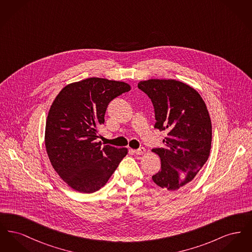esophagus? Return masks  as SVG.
<instances>
[{
  "mask_svg": "<svg viewBox=\"0 0 252 252\" xmlns=\"http://www.w3.org/2000/svg\"><path fill=\"white\" fill-rule=\"evenodd\" d=\"M136 155H143L144 152H145V148L144 147H140L139 149H136L133 151Z\"/></svg>",
  "mask_w": 252,
  "mask_h": 252,
  "instance_id": "1",
  "label": "esophagus"
}]
</instances>
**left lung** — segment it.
Instances as JSON below:
<instances>
[{"mask_svg": "<svg viewBox=\"0 0 252 252\" xmlns=\"http://www.w3.org/2000/svg\"><path fill=\"white\" fill-rule=\"evenodd\" d=\"M138 87L151 99L155 127L166 130L164 148L152 149L161 169L152 180L162 189L177 191L193 180L210 156L212 122L201 95L175 79H148Z\"/></svg>", "mask_w": 252, "mask_h": 252, "instance_id": "left-lung-1", "label": "left lung"}]
</instances>
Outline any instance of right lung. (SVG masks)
Segmentation results:
<instances>
[{"label":"right lung","mask_w":252,"mask_h":252,"mask_svg":"<svg viewBox=\"0 0 252 252\" xmlns=\"http://www.w3.org/2000/svg\"><path fill=\"white\" fill-rule=\"evenodd\" d=\"M130 85L91 77L65 86L53 101L44 142L50 162L74 191L101 189L126 156L127 148L97 143L108 103L130 91Z\"/></svg>","instance_id":"obj_1"}]
</instances>
